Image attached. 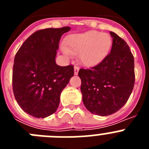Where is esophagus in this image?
Wrapping results in <instances>:
<instances>
[{
    "label": "esophagus",
    "mask_w": 149,
    "mask_h": 149,
    "mask_svg": "<svg viewBox=\"0 0 149 149\" xmlns=\"http://www.w3.org/2000/svg\"><path fill=\"white\" fill-rule=\"evenodd\" d=\"M74 74H75V75H77V74H78V72H79V67L77 66V65H75V66H74Z\"/></svg>",
    "instance_id": "esophagus-1"
}]
</instances>
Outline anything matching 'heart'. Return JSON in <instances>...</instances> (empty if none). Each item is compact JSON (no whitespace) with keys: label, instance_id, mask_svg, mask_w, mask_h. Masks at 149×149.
I'll return each instance as SVG.
<instances>
[{"label":"heart","instance_id":"obj_1","mask_svg":"<svg viewBox=\"0 0 149 149\" xmlns=\"http://www.w3.org/2000/svg\"><path fill=\"white\" fill-rule=\"evenodd\" d=\"M63 52L67 56L78 54L81 63L87 67L95 66L103 61L112 47V39L107 33L89 30L69 36Z\"/></svg>","mask_w":149,"mask_h":149}]
</instances>
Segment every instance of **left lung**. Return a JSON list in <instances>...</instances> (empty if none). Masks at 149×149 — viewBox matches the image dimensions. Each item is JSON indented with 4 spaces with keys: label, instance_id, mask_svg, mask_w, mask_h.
Returning a JSON list of instances; mask_svg holds the SVG:
<instances>
[{
    "label": "left lung",
    "instance_id": "1",
    "mask_svg": "<svg viewBox=\"0 0 149 149\" xmlns=\"http://www.w3.org/2000/svg\"><path fill=\"white\" fill-rule=\"evenodd\" d=\"M110 34V53L98 65L78 72L84 106L101 116L115 113L125 104L135 81L134 59L129 46L115 33Z\"/></svg>",
    "mask_w": 149,
    "mask_h": 149
}]
</instances>
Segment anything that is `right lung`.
Returning a JSON list of instances; mask_svg holds the SVG:
<instances>
[{"mask_svg": "<svg viewBox=\"0 0 149 149\" xmlns=\"http://www.w3.org/2000/svg\"><path fill=\"white\" fill-rule=\"evenodd\" d=\"M69 27L38 30L22 44L14 59L13 89L21 108L36 118L54 113L74 66L56 63L60 38Z\"/></svg>", "mask_w": 149, "mask_h": 149, "instance_id": "1", "label": "right lung"}]
</instances>
